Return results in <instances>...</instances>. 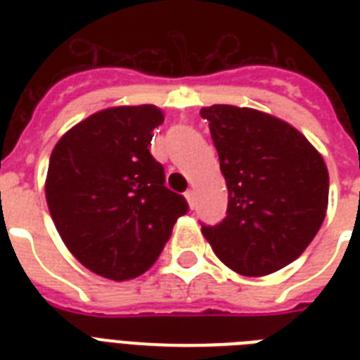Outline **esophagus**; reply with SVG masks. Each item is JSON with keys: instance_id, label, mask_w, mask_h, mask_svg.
Wrapping results in <instances>:
<instances>
[{"instance_id": "obj_1", "label": "esophagus", "mask_w": 360, "mask_h": 360, "mask_svg": "<svg viewBox=\"0 0 360 360\" xmlns=\"http://www.w3.org/2000/svg\"><path fill=\"white\" fill-rule=\"evenodd\" d=\"M185 198H186V202L191 203V207H194V191H186Z\"/></svg>"}]
</instances>
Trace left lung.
<instances>
[{"label": "left lung", "instance_id": "obj_1", "mask_svg": "<svg viewBox=\"0 0 360 360\" xmlns=\"http://www.w3.org/2000/svg\"><path fill=\"white\" fill-rule=\"evenodd\" d=\"M207 120L228 186V209L202 233L219 259L263 276L301 256L323 224L329 172L310 141L285 121L252 108L214 104Z\"/></svg>", "mask_w": 360, "mask_h": 360}]
</instances>
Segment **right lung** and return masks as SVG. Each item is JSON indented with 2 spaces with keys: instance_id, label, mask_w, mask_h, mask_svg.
Here are the masks:
<instances>
[{
  "instance_id": "right-lung-1",
  "label": "right lung",
  "mask_w": 360,
  "mask_h": 360,
  "mask_svg": "<svg viewBox=\"0 0 360 360\" xmlns=\"http://www.w3.org/2000/svg\"><path fill=\"white\" fill-rule=\"evenodd\" d=\"M164 121L153 104L93 114L56 143L46 202L72 256L110 280L136 278L157 262L185 196L164 186L162 164L149 153Z\"/></svg>"
}]
</instances>
